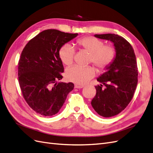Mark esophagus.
<instances>
[{
	"label": "esophagus",
	"instance_id": "1",
	"mask_svg": "<svg viewBox=\"0 0 153 153\" xmlns=\"http://www.w3.org/2000/svg\"><path fill=\"white\" fill-rule=\"evenodd\" d=\"M75 87L76 88V89H82V88L84 87V85H80L75 84Z\"/></svg>",
	"mask_w": 153,
	"mask_h": 153
}]
</instances>
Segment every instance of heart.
Wrapping results in <instances>:
<instances>
[{"label": "heart", "instance_id": "1", "mask_svg": "<svg viewBox=\"0 0 153 153\" xmlns=\"http://www.w3.org/2000/svg\"><path fill=\"white\" fill-rule=\"evenodd\" d=\"M77 45L91 53L90 61L99 69L107 68L114 61L115 52L112 46L105 45L104 42L92 36L79 39ZM59 57L66 65H70L73 62L75 49L69 44H65L60 48ZM95 75V69L92 66H74L68 69V80L78 85H84Z\"/></svg>", "mask_w": 153, "mask_h": 153}]
</instances>
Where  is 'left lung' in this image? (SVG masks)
<instances>
[{"label":"left lung","instance_id":"left-lung-1","mask_svg":"<svg viewBox=\"0 0 153 153\" xmlns=\"http://www.w3.org/2000/svg\"><path fill=\"white\" fill-rule=\"evenodd\" d=\"M94 37L111 41L115 51L112 62L97 78L101 84L95 87L96 94L91 101L92 108L100 115L110 117L124 110L133 98L138 82L136 57L131 45L121 36L105 34Z\"/></svg>","mask_w":153,"mask_h":153}]
</instances>
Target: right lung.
Wrapping results in <instances>:
<instances>
[{
  "label": "right lung",
  "instance_id": "1",
  "mask_svg": "<svg viewBox=\"0 0 153 153\" xmlns=\"http://www.w3.org/2000/svg\"><path fill=\"white\" fill-rule=\"evenodd\" d=\"M77 36L45 30L30 40L23 50L18 62V80L24 99L36 113L45 116L56 114L73 89L72 82L57 83L64 72L59 52Z\"/></svg>",
  "mask_w": 153,
  "mask_h": 153
}]
</instances>
